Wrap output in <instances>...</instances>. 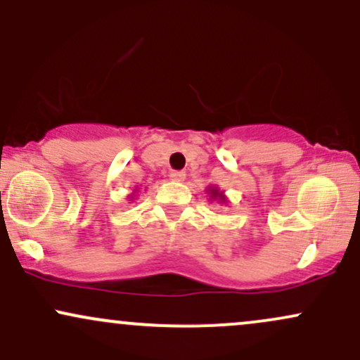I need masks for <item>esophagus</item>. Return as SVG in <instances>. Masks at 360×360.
Here are the masks:
<instances>
[{
  "mask_svg": "<svg viewBox=\"0 0 360 360\" xmlns=\"http://www.w3.org/2000/svg\"><path fill=\"white\" fill-rule=\"evenodd\" d=\"M171 179L172 181H177V183H181V181H184L186 179V174L183 171H171Z\"/></svg>",
  "mask_w": 360,
  "mask_h": 360,
  "instance_id": "obj_1",
  "label": "esophagus"
}]
</instances>
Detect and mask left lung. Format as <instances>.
Listing matches in <instances>:
<instances>
[{
    "instance_id": "8db88e82",
    "label": "left lung",
    "mask_w": 360,
    "mask_h": 360,
    "mask_svg": "<svg viewBox=\"0 0 360 360\" xmlns=\"http://www.w3.org/2000/svg\"><path fill=\"white\" fill-rule=\"evenodd\" d=\"M208 193H210V201L220 200L221 203H225V194H223V191H220L218 188L212 186V188H208Z\"/></svg>"
}]
</instances>
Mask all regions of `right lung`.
<instances>
[{
  "label": "right lung",
  "mask_w": 360,
  "mask_h": 360,
  "mask_svg": "<svg viewBox=\"0 0 360 360\" xmlns=\"http://www.w3.org/2000/svg\"><path fill=\"white\" fill-rule=\"evenodd\" d=\"M130 198H131V196H130Z\"/></svg>",
  "instance_id": "obj_1"
}]
</instances>
